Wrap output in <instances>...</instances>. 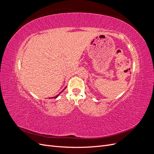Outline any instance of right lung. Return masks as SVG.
<instances>
[{
    "label": "right lung",
    "instance_id": "right-lung-1",
    "mask_svg": "<svg viewBox=\"0 0 154 154\" xmlns=\"http://www.w3.org/2000/svg\"><path fill=\"white\" fill-rule=\"evenodd\" d=\"M60 93H61V92H60ZM59 94H58V95H57V96H55V97H53V98H56V97H57V96H58ZM52 98H53V97H52Z\"/></svg>",
    "mask_w": 154,
    "mask_h": 154
}]
</instances>
